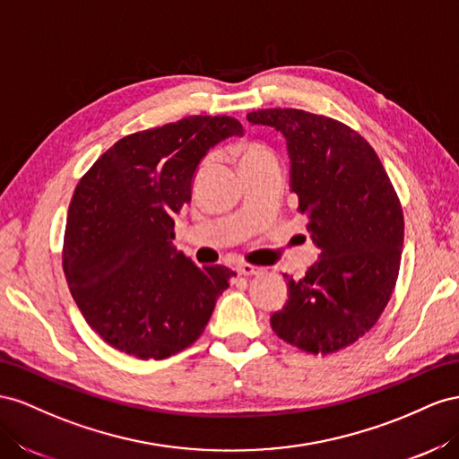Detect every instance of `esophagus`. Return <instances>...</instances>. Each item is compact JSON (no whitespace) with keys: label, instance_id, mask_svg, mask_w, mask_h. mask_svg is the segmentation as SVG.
I'll list each match as a JSON object with an SVG mask.
<instances>
[{"label":"esophagus","instance_id":"esophagus-1","mask_svg":"<svg viewBox=\"0 0 459 459\" xmlns=\"http://www.w3.org/2000/svg\"><path fill=\"white\" fill-rule=\"evenodd\" d=\"M237 271H238L240 274H244V277H252V274H259L264 269L255 267V265H252V264H240V265L237 267Z\"/></svg>","mask_w":459,"mask_h":459}]
</instances>
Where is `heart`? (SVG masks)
Segmentation results:
<instances>
[{"label": "heart", "instance_id": "heart-1", "mask_svg": "<svg viewBox=\"0 0 459 459\" xmlns=\"http://www.w3.org/2000/svg\"><path fill=\"white\" fill-rule=\"evenodd\" d=\"M273 155L265 146H259V143H247V146L242 148V163H250L255 160H261V157H269Z\"/></svg>", "mask_w": 459, "mask_h": 459}]
</instances>
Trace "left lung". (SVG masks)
<instances>
[{"instance_id":"obj_1","label":"left lung","mask_w":459,"mask_h":459,"mask_svg":"<svg viewBox=\"0 0 459 459\" xmlns=\"http://www.w3.org/2000/svg\"><path fill=\"white\" fill-rule=\"evenodd\" d=\"M247 121L284 134L296 212L321 250L306 277L284 274L288 299L271 316L273 331L316 356L342 350L373 329L396 286L398 194L371 143L344 123L292 108L257 109Z\"/></svg>"}]
</instances>
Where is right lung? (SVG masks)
Wrapping results in <instances>:
<instances>
[{
    "label": "right lung",
    "mask_w": 459,
    "mask_h": 459,
    "mask_svg": "<svg viewBox=\"0 0 459 459\" xmlns=\"http://www.w3.org/2000/svg\"><path fill=\"white\" fill-rule=\"evenodd\" d=\"M244 128L227 115H192L128 134L78 182L63 238V271L86 323L138 359L194 344L237 273L195 265L173 246L207 150Z\"/></svg>",
    "instance_id": "obj_1"
}]
</instances>
